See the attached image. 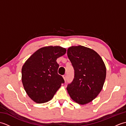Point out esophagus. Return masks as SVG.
<instances>
[{
    "instance_id": "34e87169",
    "label": "esophagus",
    "mask_w": 126,
    "mask_h": 126,
    "mask_svg": "<svg viewBox=\"0 0 126 126\" xmlns=\"http://www.w3.org/2000/svg\"><path fill=\"white\" fill-rule=\"evenodd\" d=\"M63 79H64V81H66V75H63Z\"/></svg>"
}]
</instances>
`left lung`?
<instances>
[{
	"mask_svg": "<svg viewBox=\"0 0 126 126\" xmlns=\"http://www.w3.org/2000/svg\"><path fill=\"white\" fill-rule=\"evenodd\" d=\"M67 55L75 70L74 79L66 89L72 100L87 104L97 97L103 88L106 67L95 51L82 45L68 48Z\"/></svg>",
	"mask_w": 126,
	"mask_h": 126,
	"instance_id": "8db88e82",
	"label": "left lung"
}]
</instances>
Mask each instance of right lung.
Returning a JSON list of instances; mask_svg holds the SVG:
<instances>
[{
    "mask_svg": "<svg viewBox=\"0 0 126 126\" xmlns=\"http://www.w3.org/2000/svg\"><path fill=\"white\" fill-rule=\"evenodd\" d=\"M60 46L40 48L34 52L22 66V81L29 97L37 103L50 101L64 83L58 74L57 59L66 53Z\"/></svg>",
    "mask_w": 126,
    "mask_h": 126,
    "instance_id": "add662e5",
    "label": "right lung"
}]
</instances>
